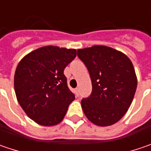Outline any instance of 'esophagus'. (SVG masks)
I'll return each mask as SVG.
<instances>
[{
    "instance_id": "obj_1",
    "label": "esophagus",
    "mask_w": 151,
    "mask_h": 151,
    "mask_svg": "<svg viewBox=\"0 0 151 151\" xmlns=\"http://www.w3.org/2000/svg\"><path fill=\"white\" fill-rule=\"evenodd\" d=\"M75 93H76V95L78 96V94H79V88H75Z\"/></svg>"
}]
</instances>
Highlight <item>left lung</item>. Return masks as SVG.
<instances>
[{
  "instance_id": "obj_1",
  "label": "left lung",
  "mask_w": 151,
  "mask_h": 151,
  "mask_svg": "<svg viewBox=\"0 0 151 151\" xmlns=\"http://www.w3.org/2000/svg\"><path fill=\"white\" fill-rule=\"evenodd\" d=\"M78 56L88 68L92 92L81 101L89 121L106 127L128 111L137 88V77L125 54L105 45L78 50Z\"/></svg>"
}]
</instances>
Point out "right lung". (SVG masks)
<instances>
[{
  "mask_svg": "<svg viewBox=\"0 0 151 151\" xmlns=\"http://www.w3.org/2000/svg\"><path fill=\"white\" fill-rule=\"evenodd\" d=\"M76 56L75 49L48 45L30 52L18 63L14 75L17 99L38 124L61 122L75 99L63 72Z\"/></svg>",
  "mask_w": 151,
  "mask_h": 151,
  "instance_id": "add662e5",
  "label": "right lung"
}]
</instances>
